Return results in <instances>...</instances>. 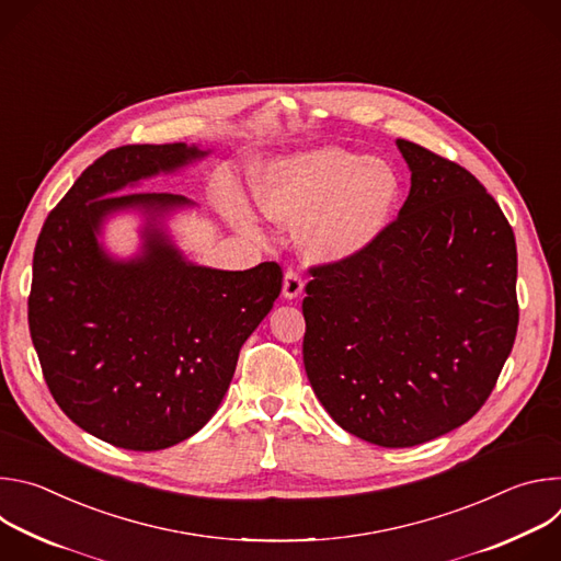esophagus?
<instances>
[{
    "mask_svg": "<svg viewBox=\"0 0 561 561\" xmlns=\"http://www.w3.org/2000/svg\"><path fill=\"white\" fill-rule=\"evenodd\" d=\"M301 290H304V279H301V275L297 273V271H288L286 273V277H284V288H282V293H284V297L286 299H297L299 295H301Z\"/></svg>",
    "mask_w": 561,
    "mask_h": 561,
    "instance_id": "esophagus-1",
    "label": "esophagus"
}]
</instances>
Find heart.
<instances>
[{"label": "heart", "mask_w": 561, "mask_h": 561, "mask_svg": "<svg viewBox=\"0 0 561 561\" xmlns=\"http://www.w3.org/2000/svg\"><path fill=\"white\" fill-rule=\"evenodd\" d=\"M402 193L397 171L379 157L342 146H317L275 157L255 169L257 206L284 224L301 221L306 251L322 262H344L370 249L386 230ZM234 224L257 230L242 195H228Z\"/></svg>", "instance_id": "b5f03b06"}]
</instances>
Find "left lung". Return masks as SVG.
<instances>
[{
    "label": "left lung",
    "instance_id": "1",
    "mask_svg": "<svg viewBox=\"0 0 561 561\" xmlns=\"http://www.w3.org/2000/svg\"><path fill=\"white\" fill-rule=\"evenodd\" d=\"M411 193L364 253L310 268L304 366L351 435L407 448L484 407L517 335V247L466 169L397 139Z\"/></svg>",
    "mask_w": 561,
    "mask_h": 561
}]
</instances>
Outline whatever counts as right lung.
<instances>
[{
    "mask_svg": "<svg viewBox=\"0 0 561 561\" xmlns=\"http://www.w3.org/2000/svg\"><path fill=\"white\" fill-rule=\"evenodd\" d=\"M210 150L133 144L102 154L50 210L33 257L28 327L59 409L126 450H162L195 435L219 409L239 348L271 312L282 268L217 271L188 262L164 217L184 195L124 193L175 173ZM147 217L142 249L113 259L99 242L115 211Z\"/></svg>",
    "mask_w": 561,
    "mask_h": 561,
    "instance_id": "obj_1",
    "label": "right lung"
}]
</instances>
